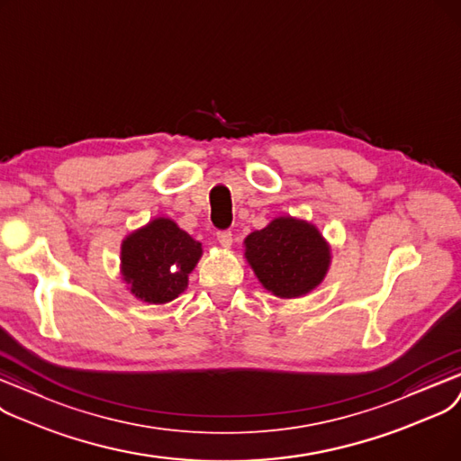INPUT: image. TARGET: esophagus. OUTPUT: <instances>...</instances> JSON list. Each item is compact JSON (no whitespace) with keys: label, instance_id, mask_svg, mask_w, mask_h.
Masks as SVG:
<instances>
[{"label":"esophagus","instance_id":"esophagus-1","mask_svg":"<svg viewBox=\"0 0 461 461\" xmlns=\"http://www.w3.org/2000/svg\"><path fill=\"white\" fill-rule=\"evenodd\" d=\"M217 242L221 248L229 249L232 246V232L230 230H219L217 232Z\"/></svg>","mask_w":461,"mask_h":461}]
</instances>
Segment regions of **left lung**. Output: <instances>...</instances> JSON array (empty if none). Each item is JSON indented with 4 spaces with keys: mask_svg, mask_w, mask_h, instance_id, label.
<instances>
[{
    "mask_svg": "<svg viewBox=\"0 0 461 461\" xmlns=\"http://www.w3.org/2000/svg\"><path fill=\"white\" fill-rule=\"evenodd\" d=\"M246 258L262 287L279 298L312 293L330 267V246L319 229L296 217H276L246 240Z\"/></svg>",
    "mask_w": 461,
    "mask_h": 461,
    "instance_id": "obj_1",
    "label": "left lung"
}]
</instances>
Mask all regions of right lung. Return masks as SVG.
<instances>
[{
    "label": "right lung",
    "mask_w": 461,
    "mask_h": 461,
    "mask_svg": "<svg viewBox=\"0 0 461 461\" xmlns=\"http://www.w3.org/2000/svg\"><path fill=\"white\" fill-rule=\"evenodd\" d=\"M201 255V242L172 219L158 217L123 240L122 276L139 300L167 303L187 289Z\"/></svg>",
    "instance_id": "1"
}]
</instances>
